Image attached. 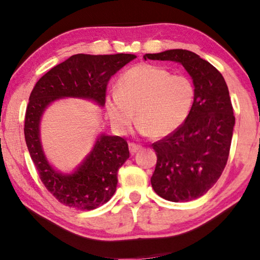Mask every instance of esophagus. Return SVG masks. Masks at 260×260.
<instances>
[{"mask_svg":"<svg viewBox=\"0 0 260 260\" xmlns=\"http://www.w3.org/2000/svg\"><path fill=\"white\" fill-rule=\"evenodd\" d=\"M128 148H129V152L132 153V155H134L135 152H138L139 150H141V146H139V144H135V143H129L128 144Z\"/></svg>","mask_w":260,"mask_h":260,"instance_id":"34e87169","label":"esophagus"}]
</instances>
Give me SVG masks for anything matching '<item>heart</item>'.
Here are the masks:
<instances>
[{
  "instance_id": "b5f03b06",
  "label": "heart",
  "mask_w": 260,
  "mask_h": 260,
  "mask_svg": "<svg viewBox=\"0 0 260 260\" xmlns=\"http://www.w3.org/2000/svg\"><path fill=\"white\" fill-rule=\"evenodd\" d=\"M195 87L183 74L150 64L127 70L117 80V90L105 98L114 129L125 133L135 118L141 134L165 138L174 133L190 112Z\"/></svg>"
}]
</instances>
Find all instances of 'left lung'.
<instances>
[{
	"label": "left lung",
	"mask_w": 260,
	"mask_h": 260,
	"mask_svg": "<svg viewBox=\"0 0 260 260\" xmlns=\"http://www.w3.org/2000/svg\"><path fill=\"white\" fill-rule=\"evenodd\" d=\"M143 58L180 63L195 87L187 119L174 133L152 144L157 164L151 186L171 202L200 199L218 181L230 156L235 117L225 79L208 60L189 50L146 54Z\"/></svg>",
	"instance_id": "obj_1"
}]
</instances>
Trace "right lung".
<instances>
[{
    "label": "right lung",
    "mask_w": 260,
    "mask_h": 260,
    "mask_svg": "<svg viewBox=\"0 0 260 260\" xmlns=\"http://www.w3.org/2000/svg\"><path fill=\"white\" fill-rule=\"evenodd\" d=\"M134 58L132 54L73 55L35 83L26 108L25 141L42 183L61 204L89 211L107 203L116 192L118 170L129 157L128 144L120 136L102 134L72 174L59 173L42 150V114L50 103L64 98L91 100L103 107L110 78Z\"/></svg>",
    "instance_id": "obj_1"
}]
</instances>
